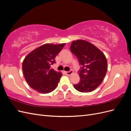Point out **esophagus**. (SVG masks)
I'll return each instance as SVG.
<instances>
[{"mask_svg":"<svg viewBox=\"0 0 131 131\" xmlns=\"http://www.w3.org/2000/svg\"><path fill=\"white\" fill-rule=\"evenodd\" d=\"M72 74H73V71L72 70H70L69 72H66V74L67 75H68V76L69 75H71Z\"/></svg>","mask_w":131,"mask_h":131,"instance_id":"1","label":"esophagus"}]
</instances>
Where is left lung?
<instances>
[{
  "label": "left lung",
  "instance_id": "obj_1",
  "mask_svg": "<svg viewBox=\"0 0 131 131\" xmlns=\"http://www.w3.org/2000/svg\"><path fill=\"white\" fill-rule=\"evenodd\" d=\"M70 50L81 66L79 75L80 82L74 85L81 92H90L100 86L105 77L108 62L104 54L92 43L84 40H74Z\"/></svg>",
  "mask_w": 131,
  "mask_h": 131
}]
</instances>
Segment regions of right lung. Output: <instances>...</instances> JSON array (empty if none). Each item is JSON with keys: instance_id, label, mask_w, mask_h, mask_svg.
Returning <instances> with one entry per match:
<instances>
[{"instance_id": "obj_1", "label": "right lung", "mask_w": 131, "mask_h": 131, "mask_svg": "<svg viewBox=\"0 0 131 131\" xmlns=\"http://www.w3.org/2000/svg\"><path fill=\"white\" fill-rule=\"evenodd\" d=\"M66 43H45L25 57L22 63L23 75L31 89L41 93L51 92L57 86L62 74L50 69L54 58Z\"/></svg>"}]
</instances>
